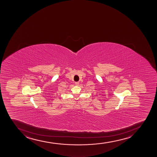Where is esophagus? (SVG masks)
Wrapping results in <instances>:
<instances>
[{"label":"esophagus","mask_w":157,"mask_h":157,"mask_svg":"<svg viewBox=\"0 0 157 157\" xmlns=\"http://www.w3.org/2000/svg\"><path fill=\"white\" fill-rule=\"evenodd\" d=\"M75 85H77V86H78V85H79V82H75Z\"/></svg>","instance_id":"obj_1"}]
</instances>
